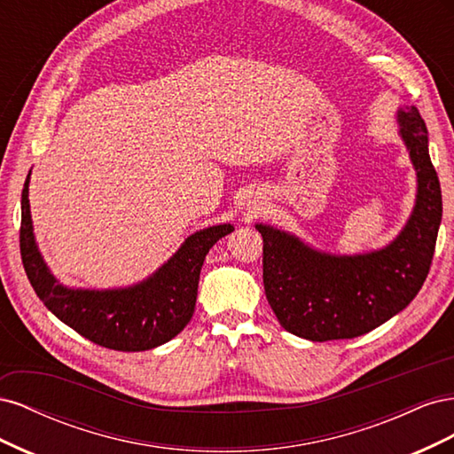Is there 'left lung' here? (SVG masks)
I'll list each match as a JSON object with an SVG mask.
<instances>
[{"mask_svg": "<svg viewBox=\"0 0 454 454\" xmlns=\"http://www.w3.org/2000/svg\"><path fill=\"white\" fill-rule=\"evenodd\" d=\"M395 121L417 172V199L390 244L339 255L278 227L255 225L263 237L265 295L286 332L318 342L360 337L402 312L428 277L443 212L442 187L419 109L403 106Z\"/></svg>", "mask_w": 454, "mask_h": 454, "instance_id": "left-lung-1", "label": "left lung"}]
</instances>
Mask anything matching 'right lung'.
Here are the masks:
<instances>
[{"label": "right lung", "mask_w": 454, "mask_h": 454, "mask_svg": "<svg viewBox=\"0 0 454 454\" xmlns=\"http://www.w3.org/2000/svg\"><path fill=\"white\" fill-rule=\"evenodd\" d=\"M30 174L20 200V255L43 305L79 335L112 350H149L180 333L195 312L206 254L235 227L222 223L193 232L167 263L134 286L114 290L67 287L49 270L37 248L28 199Z\"/></svg>", "instance_id": "add662e5"}]
</instances>
